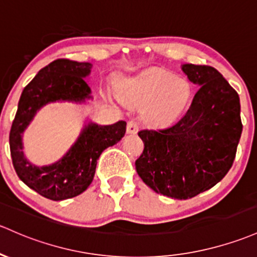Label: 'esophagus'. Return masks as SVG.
Masks as SVG:
<instances>
[{
	"mask_svg": "<svg viewBox=\"0 0 257 257\" xmlns=\"http://www.w3.org/2000/svg\"><path fill=\"white\" fill-rule=\"evenodd\" d=\"M126 131H127V134H130V135L137 134V131H139V125H137L136 121H134V120L128 121L127 128H126Z\"/></svg>",
	"mask_w": 257,
	"mask_h": 257,
	"instance_id": "esophagus-1",
	"label": "esophagus"
}]
</instances>
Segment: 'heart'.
I'll list each match as a JSON object with an SVG mask.
<instances>
[{"instance_id":"b5f03b06","label":"heart","mask_w":257,"mask_h":257,"mask_svg":"<svg viewBox=\"0 0 257 257\" xmlns=\"http://www.w3.org/2000/svg\"><path fill=\"white\" fill-rule=\"evenodd\" d=\"M121 100L143 106V116L152 125L174 122L191 101L192 85L186 78L162 68H150L118 82Z\"/></svg>"}]
</instances>
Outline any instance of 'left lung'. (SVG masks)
<instances>
[{
    "instance_id": "8db88e82",
    "label": "left lung",
    "mask_w": 257,
    "mask_h": 257,
    "mask_svg": "<svg viewBox=\"0 0 257 257\" xmlns=\"http://www.w3.org/2000/svg\"><path fill=\"white\" fill-rule=\"evenodd\" d=\"M181 70L200 89L175 123L139 132L145 150L135 164L143 183L157 194L187 200L229 172L242 125L238 93L216 68L185 63Z\"/></svg>"
}]
</instances>
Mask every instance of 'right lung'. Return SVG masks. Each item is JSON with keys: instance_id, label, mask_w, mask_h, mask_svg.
Returning a JSON list of instances; mask_svg holds the SVG:
<instances>
[{"instance_id": "add662e5", "label": "right lung", "mask_w": 257, "mask_h": 257, "mask_svg": "<svg viewBox=\"0 0 257 257\" xmlns=\"http://www.w3.org/2000/svg\"><path fill=\"white\" fill-rule=\"evenodd\" d=\"M92 67L89 62L55 60L41 68L19 99L10 134L13 167L27 186L49 200H67L85 191L94 178L96 161L101 152L116 145L126 132L125 121L98 125L87 120L78 139L57 162L38 167L27 159L23 134L41 107L56 101L82 104L93 99L92 90L84 79L90 74Z\"/></svg>"}]
</instances>
